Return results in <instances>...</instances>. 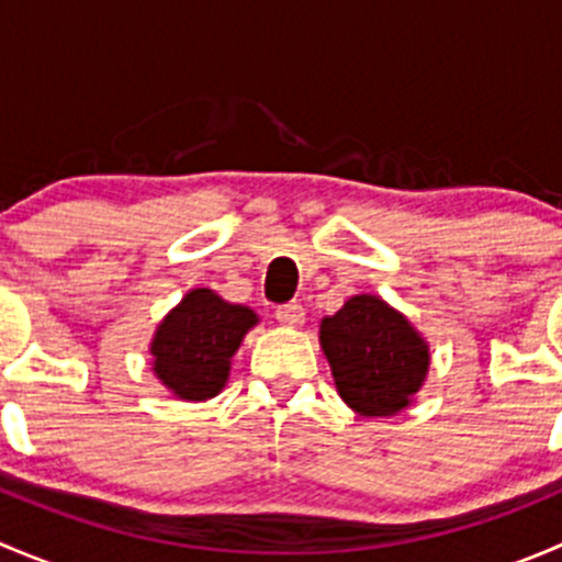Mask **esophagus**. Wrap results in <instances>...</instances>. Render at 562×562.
Here are the masks:
<instances>
[{"instance_id": "obj_1", "label": "esophagus", "mask_w": 562, "mask_h": 562, "mask_svg": "<svg viewBox=\"0 0 562 562\" xmlns=\"http://www.w3.org/2000/svg\"><path fill=\"white\" fill-rule=\"evenodd\" d=\"M274 317H277V323H280V326H288V328H302L304 321H307V315H304V307H302V304H296V302L277 307Z\"/></svg>"}]
</instances>
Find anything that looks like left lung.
I'll list each match as a JSON object with an SVG mask.
<instances>
[{"label": "left lung", "mask_w": 562, "mask_h": 562, "mask_svg": "<svg viewBox=\"0 0 562 562\" xmlns=\"http://www.w3.org/2000/svg\"><path fill=\"white\" fill-rule=\"evenodd\" d=\"M321 350L345 405L367 418L411 407L429 375V342L381 296H350L321 321Z\"/></svg>", "instance_id": "8db88e82"}]
</instances>
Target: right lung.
Instances as JSON below:
<instances>
[{"label": "right lung", "instance_id": "add662e5", "mask_svg": "<svg viewBox=\"0 0 562 562\" xmlns=\"http://www.w3.org/2000/svg\"><path fill=\"white\" fill-rule=\"evenodd\" d=\"M258 315L245 304L225 302L209 288H192L157 323L149 342L151 372L176 400L217 396L231 375V359Z\"/></svg>", "mask_w": 562, "mask_h": 562}]
</instances>
